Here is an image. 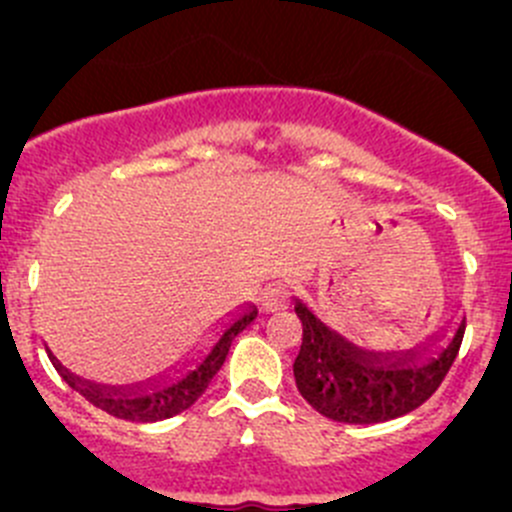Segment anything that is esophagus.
Returning a JSON list of instances; mask_svg holds the SVG:
<instances>
[{"label": "esophagus", "instance_id": "34e87169", "mask_svg": "<svg viewBox=\"0 0 512 512\" xmlns=\"http://www.w3.org/2000/svg\"><path fill=\"white\" fill-rule=\"evenodd\" d=\"M293 296V283L291 281H276L268 283L266 291H263V308L266 311H281L291 303Z\"/></svg>", "mask_w": 512, "mask_h": 512}]
</instances>
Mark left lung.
<instances>
[{
  "label": "left lung",
  "mask_w": 512,
  "mask_h": 512,
  "mask_svg": "<svg viewBox=\"0 0 512 512\" xmlns=\"http://www.w3.org/2000/svg\"><path fill=\"white\" fill-rule=\"evenodd\" d=\"M296 313L303 323L301 351L293 361L298 391L321 416L363 426L391 421L423 406L448 376L465 333L463 321L450 346L423 366H416L413 353L383 366L376 356L328 331L303 303H296Z\"/></svg>",
  "instance_id": "1"
}]
</instances>
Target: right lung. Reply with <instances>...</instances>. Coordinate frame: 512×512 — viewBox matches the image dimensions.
<instances>
[{
    "instance_id": "1",
    "label": "right lung",
    "mask_w": 512,
    "mask_h": 512,
    "mask_svg": "<svg viewBox=\"0 0 512 512\" xmlns=\"http://www.w3.org/2000/svg\"><path fill=\"white\" fill-rule=\"evenodd\" d=\"M254 318H256V311L241 316L239 321H236L234 326H231L229 331L219 338V343L214 346V351L209 353V358H206V361L201 363L194 373H189L186 378H181V381L174 383V386H166L164 391L151 393V396H126V393L124 396H121V393L119 396H116V393L111 396L109 391H101V388L91 386V383H82L79 378H74L72 373L64 371V368L59 366L54 358L52 361H54V366H57L59 376H62L64 381L74 388V391L82 393L91 406L101 408V411H106L109 416L124 418V421H134V423L164 421V418L179 416L181 411L191 408L201 396H204V391L209 388L211 378L219 373V368L224 366L226 356H229L231 341H234V338L239 336V333L244 331V328L249 326Z\"/></svg>"
}]
</instances>
